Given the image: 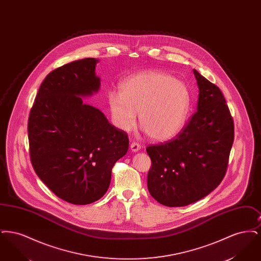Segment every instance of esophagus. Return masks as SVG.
I'll use <instances>...</instances> for the list:
<instances>
[{"instance_id": "obj_1", "label": "esophagus", "mask_w": 261, "mask_h": 261, "mask_svg": "<svg viewBox=\"0 0 261 261\" xmlns=\"http://www.w3.org/2000/svg\"><path fill=\"white\" fill-rule=\"evenodd\" d=\"M130 148H131V150H132V151L136 152V151L141 149V145H140V144H138L136 142H134V143H132V144H131Z\"/></svg>"}]
</instances>
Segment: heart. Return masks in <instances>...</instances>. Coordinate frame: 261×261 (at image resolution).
<instances>
[{
    "label": "heart",
    "instance_id": "b5f03b06",
    "mask_svg": "<svg viewBox=\"0 0 261 261\" xmlns=\"http://www.w3.org/2000/svg\"><path fill=\"white\" fill-rule=\"evenodd\" d=\"M190 91L183 82L162 71H147L126 78L119 92L108 95L112 123L129 131L139 123L150 140L166 142L177 136L186 121Z\"/></svg>",
    "mask_w": 261,
    "mask_h": 261
}]
</instances>
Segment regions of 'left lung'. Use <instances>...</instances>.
<instances>
[{
	"mask_svg": "<svg viewBox=\"0 0 261 261\" xmlns=\"http://www.w3.org/2000/svg\"><path fill=\"white\" fill-rule=\"evenodd\" d=\"M198 111L176 139L151 145L148 189L166 206H185L204 198L223 180L234 142V121L222 92L194 69Z\"/></svg>",
	"mask_w": 261,
	"mask_h": 261,
	"instance_id": "obj_1",
	"label": "left lung"
}]
</instances>
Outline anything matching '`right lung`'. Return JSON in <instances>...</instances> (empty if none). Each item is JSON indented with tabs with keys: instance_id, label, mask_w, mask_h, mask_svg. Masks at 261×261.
<instances>
[{
	"instance_id": "add662e5",
	"label": "right lung",
	"mask_w": 261,
	"mask_h": 261,
	"mask_svg": "<svg viewBox=\"0 0 261 261\" xmlns=\"http://www.w3.org/2000/svg\"><path fill=\"white\" fill-rule=\"evenodd\" d=\"M96 59L64 64L46 76L28 119L30 159L50 191L69 203L89 204L108 191L128 136L82 98L100 87Z\"/></svg>"
}]
</instances>
